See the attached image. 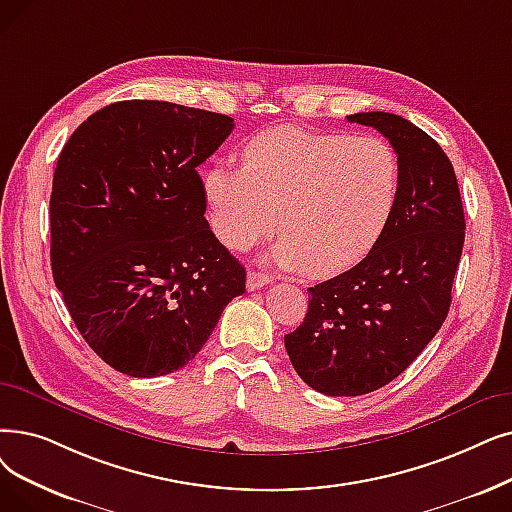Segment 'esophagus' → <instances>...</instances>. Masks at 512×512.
<instances>
[{"label": "esophagus", "instance_id": "34e87169", "mask_svg": "<svg viewBox=\"0 0 512 512\" xmlns=\"http://www.w3.org/2000/svg\"><path fill=\"white\" fill-rule=\"evenodd\" d=\"M270 282H272V276L263 274V272L251 270L247 274V288H249V291H257V288H263L265 284H270Z\"/></svg>", "mask_w": 512, "mask_h": 512}]
</instances>
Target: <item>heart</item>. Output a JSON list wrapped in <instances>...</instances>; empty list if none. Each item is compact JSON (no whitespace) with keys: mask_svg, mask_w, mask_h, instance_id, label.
<instances>
[{"mask_svg":"<svg viewBox=\"0 0 512 512\" xmlns=\"http://www.w3.org/2000/svg\"><path fill=\"white\" fill-rule=\"evenodd\" d=\"M399 190L402 163L385 138L286 125L244 146L242 169L215 165L203 177L209 226L224 247L247 251L276 228L274 259L316 278L374 249Z\"/></svg>","mask_w":512,"mask_h":512,"instance_id":"heart-1","label":"heart"}]
</instances>
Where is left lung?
Wrapping results in <instances>:
<instances>
[{
	"mask_svg": "<svg viewBox=\"0 0 512 512\" xmlns=\"http://www.w3.org/2000/svg\"><path fill=\"white\" fill-rule=\"evenodd\" d=\"M402 163V190L381 240L355 268L307 288L303 324L284 337L301 379L324 395L376 391L402 374L446 320L464 244L448 154L404 117L355 113Z\"/></svg>",
	"mask_w": 512,
	"mask_h": 512,
	"instance_id": "obj_1",
	"label": "left lung"
}]
</instances>
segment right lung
<instances>
[{
    "mask_svg": "<svg viewBox=\"0 0 512 512\" xmlns=\"http://www.w3.org/2000/svg\"><path fill=\"white\" fill-rule=\"evenodd\" d=\"M234 119L125 100L64 144L50 198L52 274L85 343L115 370L152 379L203 349L247 272L205 219L196 167Z\"/></svg>",
    "mask_w": 512,
    "mask_h": 512,
    "instance_id": "obj_1",
    "label": "right lung"
}]
</instances>
